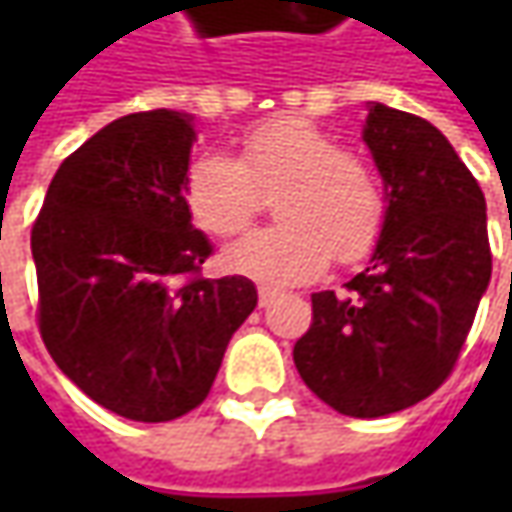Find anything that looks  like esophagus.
I'll list each match as a JSON object with an SVG mask.
<instances>
[{
  "label": "esophagus",
  "mask_w": 512,
  "mask_h": 512,
  "mask_svg": "<svg viewBox=\"0 0 512 512\" xmlns=\"http://www.w3.org/2000/svg\"><path fill=\"white\" fill-rule=\"evenodd\" d=\"M279 293L276 290H270V287H259V305L267 307V305H273V299H276Z\"/></svg>",
  "instance_id": "esophagus-1"
}]
</instances>
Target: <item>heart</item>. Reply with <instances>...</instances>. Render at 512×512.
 Masks as SVG:
<instances>
[{
    "label": "heart",
    "mask_w": 512,
    "mask_h": 512,
    "mask_svg": "<svg viewBox=\"0 0 512 512\" xmlns=\"http://www.w3.org/2000/svg\"><path fill=\"white\" fill-rule=\"evenodd\" d=\"M282 190L276 216L282 225L259 227L227 250V265L270 287L319 276L336 256H367L387 219V196L376 170L342 150L325 128L299 119H267L242 139L239 159L199 156L185 179V202L196 225L216 236L245 230L265 196Z\"/></svg>",
    "instance_id": "heart-1"
}]
</instances>
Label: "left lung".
Masks as SVG:
<instances>
[{"mask_svg": "<svg viewBox=\"0 0 512 512\" xmlns=\"http://www.w3.org/2000/svg\"><path fill=\"white\" fill-rule=\"evenodd\" d=\"M362 139L387 196L382 236L342 293L310 296L313 325L293 362L333 410L379 419L450 376L493 259L482 187L442 130L367 102Z\"/></svg>", "mask_w": 512, "mask_h": 512, "instance_id": "1", "label": "left lung"}]
</instances>
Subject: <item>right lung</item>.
Wrapping results in <instances>:
<instances>
[{
	"mask_svg": "<svg viewBox=\"0 0 512 512\" xmlns=\"http://www.w3.org/2000/svg\"><path fill=\"white\" fill-rule=\"evenodd\" d=\"M193 116L130 113L73 150L30 233L39 333L59 370L133 422L205 402L259 302L245 276L202 279L213 253L185 202Z\"/></svg>",
	"mask_w": 512,
	"mask_h": 512,
	"instance_id": "1",
	"label": "right lung"
}]
</instances>
